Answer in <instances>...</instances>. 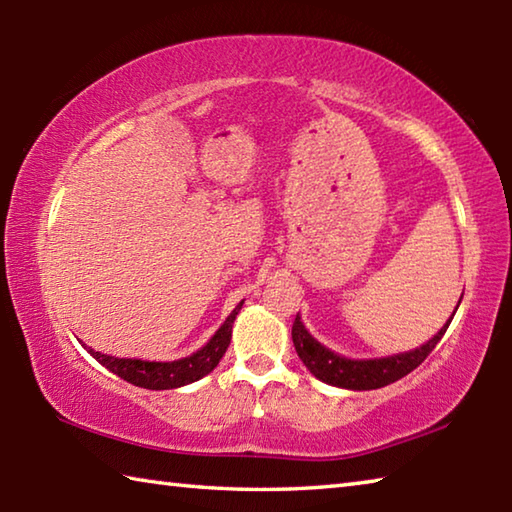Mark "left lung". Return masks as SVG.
I'll return each mask as SVG.
<instances>
[{
	"label": "left lung",
	"instance_id": "8db88e82",
	"mask_svg": "<svg viewBox=\"0 0 512 512\" xmlns=\"http://www.w3.org/2000/svg\"><path fill=\"white\" fill-rule=\"evenodd\" d=\"M452 318H449V323H452ZM449 323L418 350L395 354V357H386V359H368V361L345 359V357H339V354H334L332 350L323 348L316 339H311V334L307 332L305 325H302L300 316H296V320H293L291 339H293V345H296V352L302 359V363H305L311 375L318 377L320 381L339 386V388H350V391H372V388L393 384V381L406 377L411 370L418 368L420 363L429 357L431 350L436 348L438 341L443 339Z\"/></svg>",
	"mask_w": 512,
	"mask_h": 512
}]
</instances>
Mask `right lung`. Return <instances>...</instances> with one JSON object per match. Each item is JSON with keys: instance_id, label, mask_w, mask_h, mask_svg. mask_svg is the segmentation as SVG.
<instances>
[{"instance_id": "1", "label": "right lung", "mask_w": 512, "mask_h": 512, "mask_svg": "<svg viewBox=\"0 0 512 512\" xmlns=\"http://www.w3.org/2000/svg\"><path fill=\"white\" fill-rule=\"evenodd\" d=\"M241 305H244V300H241L235 307V311L225 318V323L219 327V332L212 336L210 343L198 350L196 354H192V357L162 363V361H140V359H117V357H108V354L94 352L90 348L88 352L101 363V366H106L108 370L115 372L117 377L126 379L128 384L149 388V391H169V388L192 384V381L205 377L207 372H212L216 366H219L221 357L230 345L232 323H235Z\"/></svg>"}]
</instances>
